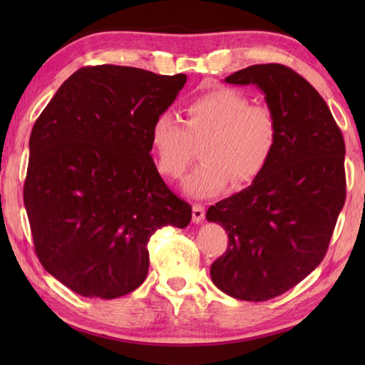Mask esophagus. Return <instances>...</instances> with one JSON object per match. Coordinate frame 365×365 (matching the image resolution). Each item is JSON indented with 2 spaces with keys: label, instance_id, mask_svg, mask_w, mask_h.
I'll return each instance as SVG.
<instances>
[{
  "label": "esophagus",
  "instance_id": "1",
  "mask_svg": "<svg viewBox=\"0 0 365 365\" xmlns=\"http://www.w3.org/2000/svg\"><path fill=\"white\" fill-rule=\"evenodd\" d=\"M204 218H205L204 207L199 205V204L192 205V222H195V224H200V222L204 221Z\"/></svg>",
  "mask_w": 365,
  "mask_h": 365
}]
</instances>
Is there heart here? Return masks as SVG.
<instances>
[{
	"instance_id": "heart-1",
	"label": "heart",
	"mask_w": 365,
	"mask_h": 365,
	"mask_svg": "<svg viewBox=\"0 0 365 365\" xmlns=\"http://www.w3.org/2000/svg\"><path fill=\"white\" fill-rule=\"evenodd\" d=\"M183 120L165 111L150 128V143L163 175L180 178L200 144L202 163L185 178V195L218 196L229 185L243 188L269 165L279 141V125L268 105L250 103L243 92L215 88L183 106Z\"/></svg>"
}]
</instances>
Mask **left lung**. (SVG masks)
I'll list each match as a JSON object with an SVG mask.
<instances>
[{
	"label": "left lung",
	"mask_w": 365,
	"mask_h": 365,
	"mask_svg": "<svg viewBox=\"0 0 365 365\" xmlns=\"http://www.w3.org/2000/svg\"><path fill=\"white\" fill-rule=\"evenodd\" d=\"M224 81L262 91L279 141L250 187L207 210V221L229 237L210 276L232 298L267 301L301 282L327 254L345 204V143L323 97L292 68L257 64Z\"/></svg>",
	"instance_id": "1"
}]
</instances>
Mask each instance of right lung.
Returning a JSON list of instances; mask_svg holds the SVG:
<instances>
[{
    "label": "right lung",
    "instance_id": "right-lung-1",
    "mask_svg": "<svg viewBox=\"0 0 365 365\" xmlns=\"http://www.w3.org/2000/svg\"><path fill=\"white\" fill-rule=\"evenodd\" d=\"M187 75L83 67L61 84L29 138L23 200L43 268L75 293L113 299L149 271L147 243L163 226L187 227L150 157V128Z\"/></svg>",
    "mask_w": 365,
    "mask_h": 365
}]
</instances>
